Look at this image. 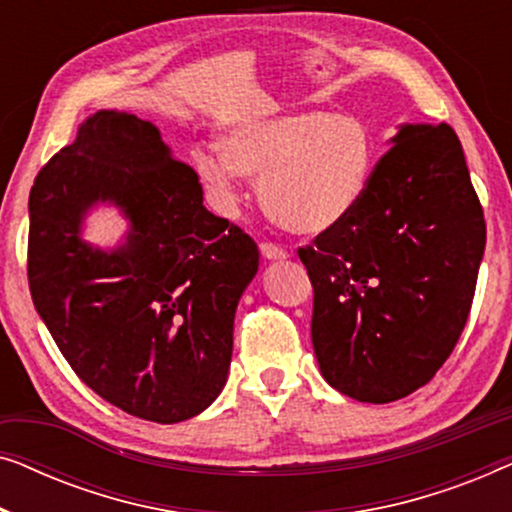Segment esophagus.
<instances>
[{
	"label": "esophagus",
	"mask_w": 512,
	"mask_h": 512,
	"mask_svg": "<svg viewBox=\"0 0 512 512\" xmlns=\"http://www.w3.org/2000/svg\"><path fill=\"white\" fill-rule=\"evenodd\" d=\"M261 254H263V258H268V261H284V258L289 256L282 247H277V244H272V242L261 244Z\"/></svg>",
	"instance_id": "esophagus-1"
}]
</instances>
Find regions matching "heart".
<instances>
[{
  "instance_id": "1",
  "label": "heart",
  "mask_w": 512,
  "mask_h": 512,
  "mask_svg": "<svg viewBox=\"0 0 512 512\" xmlns=\"http://www.w3.org/2000/svg\"><path fill=\"white\" fill-rule=\"evenodd\" d=\"M375 160V135L361 116L312 109L240 118L221 137V151L195 156V170L223 209L240 202L242 179L254 177L277 226L319 235L359 209Z\"/></svg>"
}]
</instances>
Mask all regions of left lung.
<instances>
[{
  "label": "left lung",
  "mask_w": 512,
  "mask_h": 512,
  "mask_svg": "<svg viewBox=\"0 0 512 512\" xmlns=\"http://www.w3.org/2000/svg\"><path fill=\"white\" fill-rule=\"evenodd\" d=\"M359 209L298 249L314 286L312 345L324 380L361 403L424 387L471 312L485 216L447 123H405Z\"/></svg>",
  "instance_id": "left-lung-1"
}]
</instances>
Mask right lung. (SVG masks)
I'll return each instance as SVG.
<instances>
[{
  "mask_svg": "<svg viewBox=\"0 0 512 512\" xmlns=\"http://www.w3.org/2000/svg\"><path fill=\"white\" fill-rule=\"evenodd\" d=\"M100 204L129 221L114 250L82 240ZM256 272V242L202 205L193 167L128 111L88 116L34 179V307L74 373L128 415L177 424L216 401Z\"/></svg>",
  "mask_w": 512,
  "mask_h": 512,
  "instance_id": "right-lung-1",
  "label": "right lung"
}]
</instances>
